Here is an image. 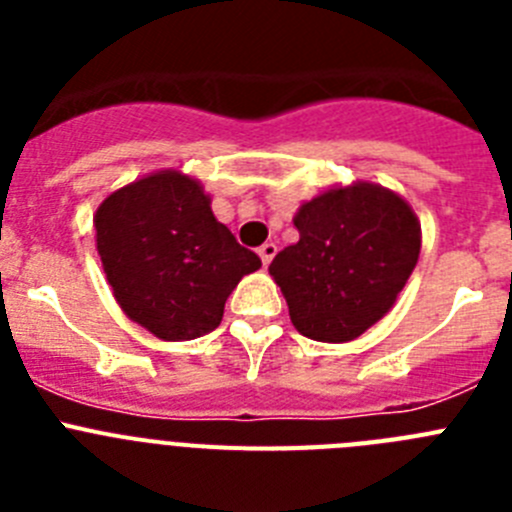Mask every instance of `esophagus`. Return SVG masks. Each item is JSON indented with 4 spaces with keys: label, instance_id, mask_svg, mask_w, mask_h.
<instances>
[{
    "label": "esophagus",
    "instance_id": "obj_1",
    "mask_svg": "<svg viewBox=\"0 0 512 512\" xmlns=\"http://www.w3.org/2000/svg\"><path fill=\"white\" fill-rule=\"evenodd\" d=\"M259 256L261 261H264V266H269L271 259L277 256V246H274V243H264V246H259Z\"/></svg>",
    "mask_w": 512,
    "mask_h": 512
}]
</instances>
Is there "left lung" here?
I'll return each instance as SVG.
<instances>
[{
    "instance_id": "1",
    "label": "left lung",
    "mask_w": 512,
    "mask_h": 512,
    "mask_svg": "<svg viewBox=\"0 0 512 512\" xmlns=\"http://www.w3.org/2000/svg\"><path fill=\"white\" fill-rule=\"evenodd\" d=\"M300 241L274 256L269 274L282 287L302 336L354 341L382 320L413 274L420 223L400 194L372 182L333 187L300 205Z\"/></svg>"
}]
</instances>
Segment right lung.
Returning <instances> with one entry per match:
<instances>
[{"label": "right lung", "instance_id": "add662e5", "mask_svg": "<svg viewBox=\"0 0 512 512\" xmlns=\"http://www.w3.org/2000/svg\"><path fill=\"white\" fill-rule=\"evenodd\" d=\"M117 305L161 341H192L223 320L225 300L261 266L212 215L210 194L166 169L112 192L94 215Z\"/></svg>", "mask_w": 512, "mask_h": 512}]
</instances>
